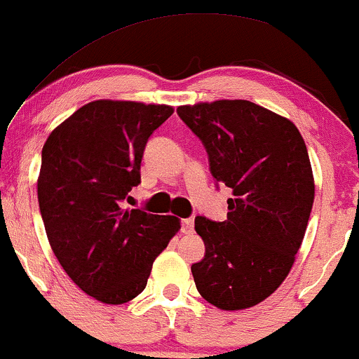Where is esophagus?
I'll return each mask as SVG.
<instances>
[{
	"label": "esophagus",
	"mask_w": 359,
	"mask_h": 359,
	"mask_svg": "<svg viewBox=\"0 0 359 359\" xmlns=\"http://www.w3.org/2000/svg\"><path fill=\"white\" fill-rule=\"evenodd\" d=\"M193 230H195V220H193V218H184L183 229H181V231L189 235V233H193Z\"/></svg>",
	"instance_id": "1"
}]
</instances>
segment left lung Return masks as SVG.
<instances>
[{"label": "left lung", "instance_id": "1", "mask_svg": "<svg viewBox=\"0 0 359 359\" xmlns=\"http://www.w3.org/2000/svg\"><path fill=\"white\" fill-rule=\"evenodd\" d=\"M203 142L212 176L231 189L225 222L195 218L205 257L198 292L223 311L267 299L292 269L314 203V178L296 126L250 100L176 109Z\"/></svg>", "mask_w": 359, "mask_h": 359}]
</instances>
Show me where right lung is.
<instances>
[{"label": "right lung", "instance_id": "obj_1", "mask_svg": "<svg viewBox=\"0 0 359 359\" xmlns=\"http://www.w3.org/2000/svg\"><path fill=\"white\" fill-rule=\"evenodd\" d=\"M170 105L94 100L52 130L41 151L38 205L55 257L83 292L124 304L181 229L176 217L124 210L141 183L147 139Z\"/></svg>", "mask_w": 359, "mask_h": 359}]
</instances>
